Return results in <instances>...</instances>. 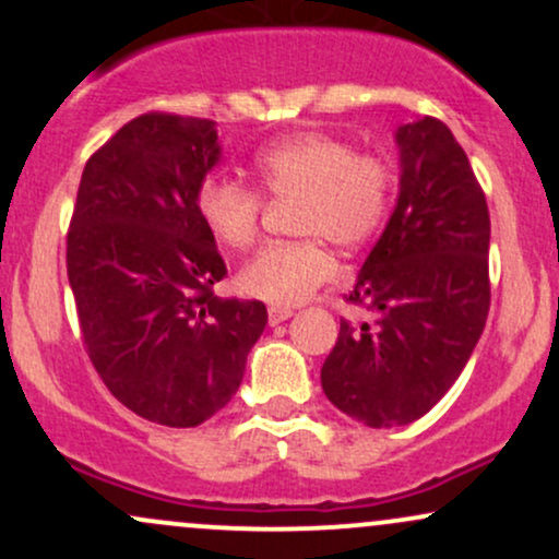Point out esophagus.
<instances>
[{
	"instance_id": "esophagus-1",
	"label": "esophagus",
	"mask_w": 559,
	"mask_h": 559,
	"mask_svg": "<svg viewBox=\"0 0 559 559\" xmlns=\"http://www.w3.org/2000/svg\"><path fill=\"white\" fill-rule=\"evenodd\" d=\"M294 316V310L292 307H267V323L271 325H278V323H284V320H288Z\"/></svg>"
}]
</instances>
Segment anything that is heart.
Returning <instances> with one entry per match:
<instances>
[{"label": "heart", "instance_id": "1", "mask_svg": "<svg viewBox=\"0 0 559 559\" xmlns=\"http://www.w3.org/2000/svg\"><path fill=\"white\" fill-rule=\"evenodd\" d=\"M252 165L262 194L299 202L294 228L310 239L262 247L236 275V286L275 307L301 305L336 273L323 239L360 247L389 221L394 168L378 155H357L349 141L329 133L275 141L262 146ZM197 213L217 243L247 249L260 234L262 197L236 178L210 173L197 186Z\"/></svg>", "mask_w": 559, "mask_h": 559}]
</instances>
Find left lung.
Instances as JSON below:
<instances>
[{
  "label": "left lung",
  "mask_w": 559,
  "mask_h": 559,
  "mask_svg": "<svg viewBox=\"0 0 559 559\" xmlns=\"http://www.w3.org/2000/svg\"><path fill=\"white\" fill-rule=\"evenodd\" d=\"M400 199L346 301L320 370L325 396L370 428L423 418L471 360L491 305V221L463 146L436 118L396 131Z\"/></svg>",
  "instance_id": "obj_1"
}]
</instances>
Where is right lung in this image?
<instances>
[{
	"mask_svg": "<svg viewBox=\"0 0 559 559\" xmlns=\"http://www.w3.org/2000/svg\"><path fill=\"white\" fill-rule=\"evenodd\" d=\"M221 159L215 120L146 112L88 157L68 228V281L86 355L139 418L194 428L230 402L267 323L221 299L226 262L197 213Z\"/></svg>",
	"mask_w": 559,
	"mask_h": 559,
	"instance_id": "obj_1",
	"label": "right lung"
}]
</instances>
